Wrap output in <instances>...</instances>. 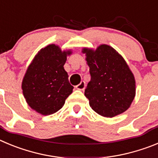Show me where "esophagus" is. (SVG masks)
Returning <instances> with one entry per match:
<instances>
[{"label":"esophagus","mask_w":158,"mask_h":158,"mask_svg":"<svg viewBox=\"0 0 158 158\" xmlns=\"http://www.w3.org/2000/svg\"><path fill=\"white\" fill-rule=\"evenodd\" d=\"M85 87H86V83H85L84 81H82L79 85L76 86V89H79V90H83L85 89Z\"/></svg>","instance_id":"34e87169"}]
</instances>
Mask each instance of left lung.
<instances>
[{
    "label": "left lung",
    "mask_w": 158,
    "mask_h": 158,
    "mask_svg": "<svg viewBox=\"0 0 158 158\" xmlns=\"http://www.w3.org/2000/svg\"><path fill=\"white\" fill-rule=\"evenodd\" d=\"M82 52L91 77L84 92L89 106L105 117L125 112L135 96V80L123 56L105 44L95 50L83 48Z\"/></svg>",
    "instance_id": "8db88e82"
}]
</instances>
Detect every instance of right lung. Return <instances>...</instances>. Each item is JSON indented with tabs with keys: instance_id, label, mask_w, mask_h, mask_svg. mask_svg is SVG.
<instances>
[{
	"instance_id": "right-lung-1",
	"label": "right lung",
	"mask_w": 158,
	"mask_h": 158,
	"mask_svg": "<svg viewBox=\"0 0 158 158\" xmlns=\"http://www.w3.org/2000/svg\"><path fill=\"white\" fill-rule=\"evenodd\" d=\"M72 50L62 51L51 44L41 49L27 68L22 82L23 96L30 107L47 116L61 109L72 93L69 76L64 69Z\"/></svg>"
}]
</instances>
